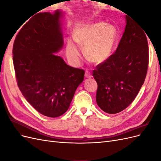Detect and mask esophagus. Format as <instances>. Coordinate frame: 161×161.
<instances>
[{
    "instance_id": "1",
    "label": "esophagus",
    "mask_w": 161,
    "mask_h": 161,
    "mask_svg": "<svg viewBox=\"0 0 161 161\" xmlns=\"http://www.w3.org/2000/svg\"><path fill=\"white\" fill-rule=\"evenodd\" d=\"M85 76L86 78H91L92 76L91 72L88 70H85Z\"/></svg>"
}]
</instances>
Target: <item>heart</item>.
Segmentation results:
<instances>
[{
	"label": "heart",
	"instance_id": "obj_1",
	"mask_svg": "<svg viewBox=\"0 0 161 161\" xmlns=\"http://www.w3.org/2000/svg\"><path fill=\"white\" fill-rule=\"evenodd\" d=\"M117 37L116 28L109 24L98 23L82 25L74 31V40H67L66 53L68 59L75 65L80 63L81 50L78 43L85 46L84 51L89 60L96 63L103 62L110 56Z\"/></svg>",
	"mask_w": 161,
	"mask_h": 161
}]
</instances>
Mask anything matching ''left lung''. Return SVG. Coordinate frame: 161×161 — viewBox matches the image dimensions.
I'll return each mask as SVG.
<instances>
[{"label": "left lung", "instance_id": "obj_1", "mask_svg": "<svg viewBox=\"0 0 161 161\" xmlns=\"http://www.w3.org/2000/svg\"><path fill=\"white\" fill-rule=\"evenodd\" d=\"M126 26L115 52L92 71L96 101L103 111L118 114L132 103L147 74L149 51L145 31L126 15Z\"/></svg>", "mask_w": 161, "mask_h": 161}]
</instances>
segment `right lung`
<instances>
[{
  "label": "right lung",
  "instance_id": "obj_1",
  "mask_svg": "<svg viewBox=\"0 0 161 161\" xmlns=\"http://www.w3.org/2000/svg\"><path fill=\"white\" fill-rule=\"evenodd\" d=\"M61 12L40 13L19 31L13 60L19 89L39 113L56 118L69 109L85 71L67 65L54 53L63 46Z\"/></svg>",
  "mask_w": 161,
  "mask_h": 161
}]
</instances>
